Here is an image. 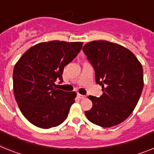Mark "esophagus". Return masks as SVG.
<instances>
[{
    "label": "esophagus",
    "mask_w": 154,
    "mask_h": 154,
    "mask_svg": "<svg viewBox=\"0 0 154 154\" xmlns=\"http://www.w3.org/2000/svg\"><path fill=\"white\" fill-rule=\"evenodd\" d=\"M77 96H78V98H79V99H85V95H81V94H78V95H77Z\"/></svg>",
    "instance_id": "1"
}]
</instances>
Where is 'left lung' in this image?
I'll return each mask as SVG.
<instances>
[{
  "mask_svg": "<svg viewBox=\"0 0 154 154\" xmlns=\"http://www.w3.org/2000/svg\"><path fill=\"white\" fill-rule=\"evenodd\" d=\"M83 51L95 69V81L103 91L99 98L88 96L92 107L85 111L86 117L103 128L121 124L132 113L143 91L142 64L130 50L106 41L88 42Z\"/></svg>",
  "mask_w": 154,
  "mask_h": 154,
  "instance_id": "1",
  "label": "left lung"
}]
</instances>
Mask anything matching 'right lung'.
Segmentation results:
<instances>
[{
  "label": "right lung",
  "instance_id": "add662e5",
  "mask_svg": "<svg viewBox=\"0 0 154 154\" xmlns=\"http://www.w3.org/2000/svg\"><path fill=\"white\" fill-rule=\"evenodd\" d=\"M82 42H41L26 51L13 70L14 95L23 116L33 125L48 129L66 119L77 93L55 88L64 67L82 48Z\"/></svg>",
  "mask_w": 154,
  "mask_h": 154
}]
</instances>
